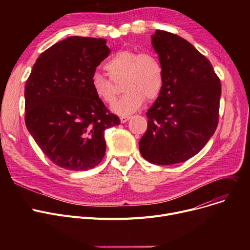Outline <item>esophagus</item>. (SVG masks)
I'll return each mask as SVG.
<instances>
[{"instance_id": "esophagus-1", "label": "esophagus", "mask_w": 250, "mask_h": 250, "mask_svg": "<svg viewBox=\"0 0 250 250\" xmlns=\"http://www.w3.org/2000/svg\"><path fill=\"white\" fill-rule=\"evenodd\" d=\"M129 118H130L129 115H123V116H121V123L125 124L129 120Z\"/></svg>"}]
</instances>
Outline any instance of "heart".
I'll use <instances>...</instances> for the list:
<instances>
[{
	"instance_id": "1",
	"label": "heart",
	"mask_w": 250,
	"mask_h": 250,
	"mask_svg": "<svg viewBox=\"0 0 250 250\" xmlns=\"http://www.w3.org/2000/svg\"><path fill=\"white\" fill-rule=\"evenodd\" d=\"M104 69L114 82L124 80L123 91L125 93L111 105V111L118 115L137 111L145 102V98L153 100L162 90L163 65L153 52L120 50L105 62ZM111 81L99 72H94L91 76L92 90L105 103H111L115 99V86Z\"/></svg>"
}]
</instances>
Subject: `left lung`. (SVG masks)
Instances as JSON below:
<instances>
[{
	"instance_id": "obj_1",
	"label": "left lung",
	"mask_w": 250,
	"mask_h": 250,
	"mask_svg": "<svg viewBox=\"0 0 250 250\" xmlns=\"http://www.w3.org/2000/svg\"><path fill=\"white\" fill-rule=\"evenodd\" d=\"M164 83L147 111L141 155L157 165H172L198 154L214 135L221 83L212 63L182 37L163 30L151 36Z\"/></svg>"
}]
</instances>
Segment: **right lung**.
Segmentation results:
<instances>
[{
	"mask_svg": "<svg viewBox=\"0 0 250 250\" xmlns=\"http://www.w3.org/2000/svg\"><path fill=\"white\" fill-rule=\"evenodd\" d=\"M110 49L104 38L71 36L38 57L25 85V124L58 166L85 171L106 151L104 132L121 124L91 87V76Z\"/></svg>",
	"mask_w": 250,
	"mask_h": 250,
	"instance_id": "obj_1",
	"label": "right lung"
}]
</instances>
